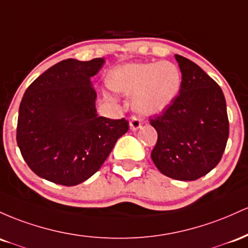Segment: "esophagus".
<instances>
[{
  "mask_svg": "<svg viewBox=\"0 0 248 248\" xmlns=\"http://www.w3.org/2000/svg\"><path fill=\"white\" fill-rule=\"evenodd\" d=\"M140 126H141V119H139L135 116L131 117V121H130V129L133 130V131H136V130H138Z\"/></svg>",
  "mask_w": 248,
  "mask_h": 248,
  "instance_id": "1",
  "label": "esophagus"
}]
</instances>
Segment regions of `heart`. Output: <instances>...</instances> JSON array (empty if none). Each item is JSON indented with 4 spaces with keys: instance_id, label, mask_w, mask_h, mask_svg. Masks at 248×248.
Returning a JSON list of instances; mask_svg holds the SVG:
<instances>
[{
    "instance_id": "1",
    "label": "heart",
    "mask_w": 248,
    "mask_h": 248,
    "mask_svg": "<svg viewBox=\"0 0 248 248\" xmlns=\"http://www.w3.org/2000/svg\"><path fill=\"white\" fill-rule=\"evenodd\" d=\"M112 90L132 94L133 109L141 115H155L168 109L182 87V72L177 64L164 61L119 66L110 74Z\"/></svg>"
}]
</instances>
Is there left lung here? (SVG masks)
I'll return each mask as SVG.
<instances>
[{
  "label": "left lung",
  "mask_w": 248,
  "mask_h": 248,
  "mask_svg": "<svg viewBox=\"0 0 248 248\" xmlns=\"http://www.w3.org/2000/svg\"><path fill=\"white\" fill-rule=\"evenodd\" d=\"M182 87L172 104L150 119L158 133L151 152L163 174L177 180H196L220 161L229 139V117L221 88L187 58L174 55Z\"/></svg>",
  "instance_id": "1"
}]
</instances>
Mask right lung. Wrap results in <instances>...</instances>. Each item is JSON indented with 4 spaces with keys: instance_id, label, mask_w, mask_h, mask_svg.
<instances>
[{
    "instance_id": "right-lung-1",
    "label": "right lung",
    "mask_w": 248,
    "mask_h": 248,
    "mask_svg": "<svg viewBox=\"0 0 248 248\" xmlns=\"http://www.w3.org/2000/svg\"><path fill=\"white\" fill-rule=\"evenodd\" d=\"M104 58H68L37 77L18 110L17 145L38 177L64 186L78 185L98 171L129 123L97 115L91 77Z\"/></svg>"
}]
</instances>
